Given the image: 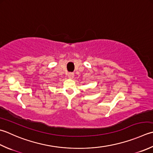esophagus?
<instances>
[{"label":"esophagus","instance_id":"esophagus-1","mask_svg":"<svg viewBox=\"0 0 153 153\" xmlns=\"http://www.w3.org/2000/svg\"><path fill=\"white\" fill-rule=\"evenodd\" d=\"M68 77L69 78H70V79H72V78H74V73H72V72H70V73H68Z\"/></svg>","mask_w":153,"mask_h":153}]
</instances>
